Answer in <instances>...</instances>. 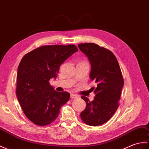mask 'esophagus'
I'll list each match as a JSON object with an SVG mask.
<instances>
[{"instance_id":"34e87169","label":"esophagus","mask_w":149,"mask_h":149,"mask_svg":"<svg viewBox=\"0 0 149 149\" xmlns=\"http://www.w3.org/2000/svg\"><path fill=\"white\" fill-rule=\"evenodd\" d=\"M77 97H79V96L77 95H75V94H74V93H72V94L70 95V98H72V99L76 98H77Z\"/></svg>"}]
</instances>
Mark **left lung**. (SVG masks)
<instances>
[{"label":"left lung","instance_id":"obj_1","mask_svg":"<svg viewBox=\"0 0 149 149\" xmlns=\"http://www.w3.org/2000/svg\"><path fill=\"white\" fill-rule=\"evenodd\" d=\"M78 47L88 57L91 64L89 74L96 88H91L95 97L92 102L85 96L86 109L81 113V118L86 124L96 126L107 123L119 107L124 80L119 65L111 51L94 43L78 44Z\"/></svg>","mask_w":149,"mask_h":149}]
</instances>
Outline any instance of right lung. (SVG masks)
Wrapping results in <instances>:
<instances>
[{
  "mask_svg": "<svg viewBox=\"0 0 149 149\" xmlns=\"http://www.w3.org/2000/svg\"><path fill=\"white\" fill-rule=\"evenodd\" d=\"M77 51L75 45L44 46L21 60L16 93L24 113L34 124L46 126L53 122L68 101L70 94L56 91L49 81L56 79L61 64Z\"/></svg>",
  "mask_w": 149,
  "mask_h": 149,
  "instance_id": "1",
  "label": "right lung"
}]
</instances>
